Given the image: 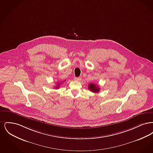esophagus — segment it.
<instances>
[{
    "instance_id": "esophagus-1",
    "label": "esophagus",
    "mask_w": 153,
    "mask_h": 153,
    "mask_svg": "<svg viewBox=\"0 0 153 153\" xmlns=\"http://www.w3.org/2000/svg\"><path fill=\"white\" fill-rule=\"evenodd\" d=\"M81 79L80 77H74V80H76V81H80Z\"/></svg>"
}]
</instances>
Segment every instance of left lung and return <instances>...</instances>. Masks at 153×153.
<instances>
[{
  "instance_id": "8db88e82",
  "label": "left lung",
  "mask_w": 153,
  "mask_h": 153,
  "mask_svg": "<svg viewBox=\"0 0 153 153\" xmlns=\"http://www.w3.org/2000/svg\"><path fill=\"white\" fill-rule=\"evenodd\" d=\"M88 89L89 90H90L91 92H94V93H97L99 92L100 89L99 87H98V85H96L95 84H89V86H88Z\"/></svg>"
}]
</instances>
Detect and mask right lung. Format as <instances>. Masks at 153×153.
I'll return each instance as SVG.
<instances>
[{
  "mask_svg": "<svg viewBox=\"0 0 153 153\" xmlns=\"http://www.w3.org/2000/svg\"><path fill=\"white\" fill-rule=\"evenodd\" d=\"M61 84V82H60V83H59V82H58V84H57V86L56 87V89H58V88L59 87V84Z\"/></svg>",
  "mask_w": 153,
  "mask_h": 153,
  "instance_id": "add662e5",
  "label": "right lung"
}]
</instances>
